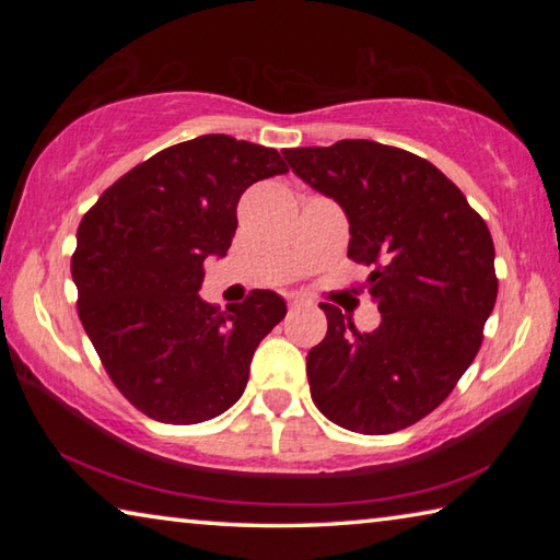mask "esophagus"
<instances>
[{"instance_id":"1","label":"esophagus","mask_w":560,"mask_h":560,"mask_svg":"<svg viewBox=\"0 0 560 560\" xmlns=\"http://www.w3.org/2000/svg\"><path fill=\"white\" fill-rule=\"evenodd\" d=\"M303 306H308L306 299H299V296H291V299H289V308H291V311L303 308Z\"/></svg>"}]
</instances>
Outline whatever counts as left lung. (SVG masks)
<instances>
[{
    "mask_svg": "<svg viewBox=\"0 0 560 560\" xmlns=\"http://www.w3.org/2000/svg\"><path fill=\"white\" fill-rule=\"evenodd\" d=\"M303 183L334 197L348 257L371 267L381 326L360 334L320 303L328 334L306 358L311 397L360 434L405 430L444 402L479 353L497 303L494 242L462 189L424 158L375 140L283 150Z\"/></svg>",
    "mask_w": 560,
    "mask_h": 560,
    "instance_id": "left-lung-1",
    "label": "left lung"
}]
</instances>
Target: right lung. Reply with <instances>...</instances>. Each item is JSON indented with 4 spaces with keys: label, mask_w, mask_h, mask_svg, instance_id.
I'll use <instances>...</instances> for the list:
<instances>
[{
    "label": "right lung",
    "mask_w": 560,
    "mask_h": 560,
    "mask_svg": "<svg viewBox=\"0 0 560 560\" xmlns=\"http://www.w3.org/2000/svg\"><path fill=\"white\" fill-rule=\"evenodd\" d=\"M283 173L273 148L212 132L160 150L83 214L71 257L79 318L113 385L153 420L230 410L254 350L287 316L273 291L226 311L200 299L202 264L230 249L242 192Z\"/></svg>",
    "instance_id": "obj_1"
}]
</instances>
